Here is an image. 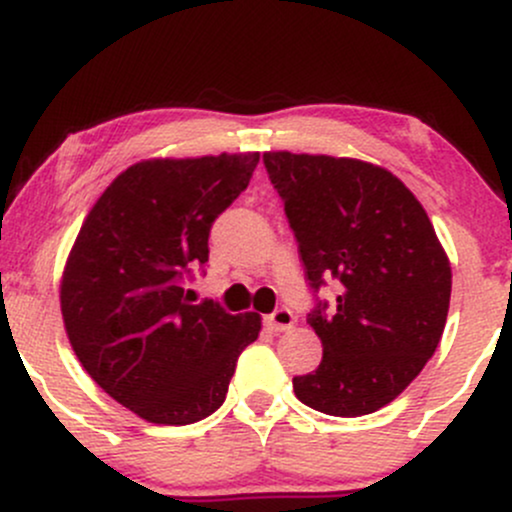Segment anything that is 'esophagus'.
Masks as SVG:
<instances>
[{
    "label": "esophagus",
    "mask_w": 512,
    "mask_h": 512,
    "mask_svg": "<svg viewBox=\"0 0 512 512\" xmlns=\"http://www.w3.org/2000/svg\"><path fill=\"white\" fill-rule=\"evenodd\" d=\"M293 322H296V317H293V313H291L289 308H276L272 315H267V325L272 327L274 332L291 330Z\"/></svg>",
    "instance_id": "1"
}]
</instances>
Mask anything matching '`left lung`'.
<instances>
[{
	"label": "left lung",
	"instance_id": "obj_1",
	"mask_svg": "<svg viewBox=\"0 0 512 512\" xmlns=\"http://www.w3.org/2000/svg\"><path fill=\"white\" fill-rule=\"evenodd\" d=\"M315 293L308 325L322 342L293 392L330 416L373 414L407 385L443 337L452 272L426 209L390 170L356 158L291 151L262 156Z\"/></svg>",
	"mask_w": 512,
	"mask_h": 512
}]
</instances>
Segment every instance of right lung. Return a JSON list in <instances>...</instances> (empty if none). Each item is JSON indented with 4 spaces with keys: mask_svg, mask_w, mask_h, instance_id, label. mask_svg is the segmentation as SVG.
<instances>
[{
    "mask_svg": "<svg viewBox=\"0 0 512 512\" xmlns=\"http://www.w3.org/2000/svg\"><path fill=\"white\" fill-rule=\"evenodd\" d=\"M257 151L149 158L122 170L88 211L62 274L64 330L81 366L151 424L187 426L226 399L257 313L192 303L185 276L209 231L248 187Z\"/></svg>",
    "mask_w": 512,
    "mask_h": 512,
    "instance_id": "right-lung-1",
    "label": "right lung"
}]
</instances>
